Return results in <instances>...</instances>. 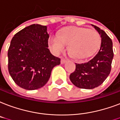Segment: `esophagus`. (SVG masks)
<instances>
[{"mask_svg": "<svg viewBox=\"0 0 120 120\" xmlns=\"http://www.w3.org/2000/svg\"><path fill=\"white\" fill-rule=\"evenodd\" d=\"M66 61H67V59H64V58H62V59H61V64H64V63H66Z\"/></svg>", "mask_w": 120, "mask_h": 120, "instance_id": "34e87169", "label": "esophagus"}]
</instances>
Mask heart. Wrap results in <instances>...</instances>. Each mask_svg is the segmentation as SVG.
Masks as SVG:
<instances>
[{
	"mask_svg": "<svg viewBox=\"0 0 120 120\" xmlns=\"http://www.w3.org/2000/svg\"><path fill=\"white\" fill-rule=\"evenodd\" d=\"M48 43L52 51L59 54L68 44V50L77 59H85L93 54L101 44V37L97 31L86 27H68L51 36Z\"/></svg>",
	"mask_w": 120,
	"mask_h": 120,
	"instance_id": "heart-1",
	"label": "heart"
}]
</instances>
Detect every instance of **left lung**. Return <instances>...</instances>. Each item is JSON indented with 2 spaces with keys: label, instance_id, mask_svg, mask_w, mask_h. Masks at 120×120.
Returning a JSON list of instances; mask_svg holds the SVG:
<instances>
[{
  "label": "left lung",
  "instance_id": "left-lung-1",
  "mask_svg": "<svg viewBox=\"0 0 120 120\" xmlns=\"http://www.w3.org/2000/svg\"><path fill=\"white\" fill-rule=\"evenodd\" d=\"M101 38L99 51L95 56L82 64L76 63V69L69 76L74 85L82 89H93L103 83L110 73L113 58V42L104 30L92 25Z\"/></svg>",
  "mask_w": 120,
  "mask_h": 120
}]
</instances>
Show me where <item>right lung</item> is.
<instances>
[{
	"label": "right lung",
	"instance_id": "right-lung-1",
	"mask_svg": "<svg viewBox=\"0 0 120 120\" xmlns=\"http://www.w3.org/2000/svg\"><path fill=\"white\" fill-rule=\"evenodd\" d=\"M47 26L32 24L15 34L8 50V69L19 86L27 90L42 88L61 59L50 52Z\"/></svg>",
	"mask_w": 120,
	"mask_h": 120
}]
</instances>
